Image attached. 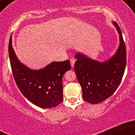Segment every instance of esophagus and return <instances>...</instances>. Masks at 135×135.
Listing matches in <instances>:
<instances>
[{
    "label": "esophagus",
    "mask_w": 135,
    "mask_h": 135,
    "mask_svg": "<svg viewBox=\"0 0 135 135\" xmlns=\"http://www.w3.org/2000/svg\"><path fill=\"white\" fill-rule=\"evenodd\" d=\"M70 61L71 66H72V67H74V64H75V59H74V58H72V59H70Z\"/></svg>",
    "instance_id": "1"
}]
</instances>
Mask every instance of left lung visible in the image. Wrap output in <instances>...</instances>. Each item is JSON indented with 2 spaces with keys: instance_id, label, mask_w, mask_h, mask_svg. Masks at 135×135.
Instances as JSON below:
<instances>
[{
  "instance_id": "8db88e82",
  "label": "left lung",
  "mask_w": 135,
  "mask_h": 135,
  "mask_svg": "<svg viewBox=\"0 0 135 135\" xmlns=\"http://www.w3.org/2000/svg\"><path fill=\"white\" fill-rule=\"evenodd\" d=\"M119 35V44L114 55L99 61L81 52H77L74 70L81 86L84 100L97 104L114 94L121 82L126 64V49L120 28L112 21Z\"/></svg>"
}]
</instances>
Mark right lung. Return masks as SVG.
<instances>
[{
	"label": "right lung",
	"mask_w": 135,
	"mask_h": 135,
	"mask_svg": "<svg viewBox=\"0 0 135 135\" xmlns=\"http://www.w3.org/2000/svg\"><path fill=\"white\" fill-rule=\"evenodd\" d=\"M9 56L15 82L24 97L36 106L52 108L63 100L62 78L71 69L69 60L52 61L42 69L33 70L20 61L9 39Z\"/></svg>",
	"instance_id": "add662e5"
}]
</instances>
